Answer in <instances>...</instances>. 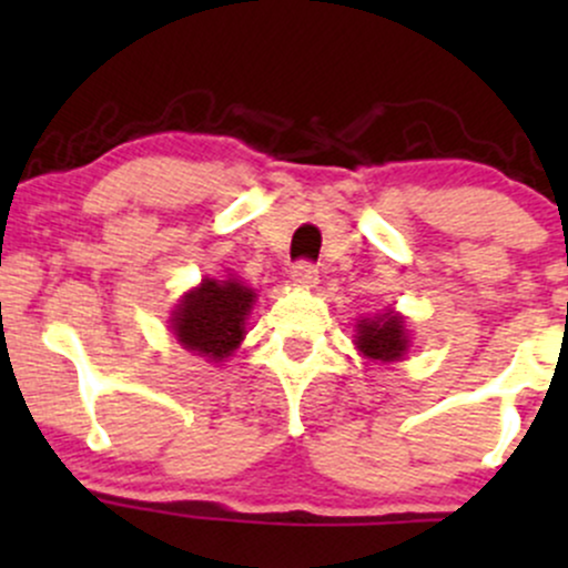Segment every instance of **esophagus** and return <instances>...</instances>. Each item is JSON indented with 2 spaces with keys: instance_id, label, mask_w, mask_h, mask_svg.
<instances>
[{
  "instance_id": "esophagus-1",
  "label": "esophagus",
  "mask_w": 568,
  "mask_h": 568,
  "mask_svg": "<svg viewBox=\"0 0 568 568\" xmlns=\"http://www.w3.org/2000/svg\"><path fill=\"white\" fill-rule=\"evenodd\" d=\"M317 277H321V272H317L315 264H310V262L293 264L291 280H293V283H296V285H302V288H310V285H315Z\"/></svg>"
}]
</instances>
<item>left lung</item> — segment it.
<instances>
[{
    "label": "left lung",
    "instance_id": "obj_1",
    "mask_svg": "<svg viewBox=\"0 0 568 568\" xmlns=\"http://www.w3.org/2000/svg\"><path fill=\"white\" fill-rule=\"evenodd\" d=\"M357 349L371 361L379 363H395L406 355L408 349V331L406 321L397 312H384L379 317H366L357 323L355 336Z\"/></svg>",
    "mask_w": 568,
    "mask_h": 568
}]
</instances>
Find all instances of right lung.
I'll return each mask as SVG.
<instances>
[{
  "label": "right lung",
  "mask_w": 568,
  "mask_h": 568,
  "mask_svg": "<svg viewBox=\"0 0 568 568\" xmlns=\"http://www.w3.org/2000/svg\"><path fill=\"white\" fill-rule=\"evenodd\" d=\"M253 302L256 293L240 280L205 277L197 288L181 296V304L173 310L171 328L181 347L211 363H221L243 342Z\"/></svg>",
  "instance_id": "obj_1"
}]
</instances>
